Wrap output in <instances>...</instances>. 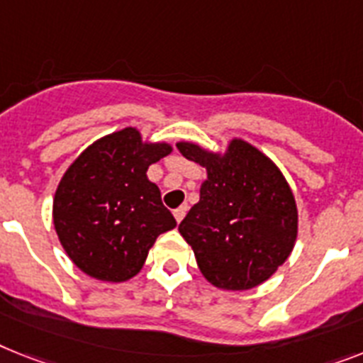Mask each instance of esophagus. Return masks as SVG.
Here are the masks:
<instances>
[{
    "instance_id": "1",
    "label": "esophagus",
    "mask_w": 363,
    "mask_h": 363,
    "mask_svg": "<svg viewBox=\"0 0 363 363\" xmlns=\"http://www.w3.org/2000/svg\"><path fill=\"white\" fill-rule=\"evenodd\" d=\"M172 213H174L176 223H182V218H184L185 213H187V206H179V208H176Z\"/></svg>"
}]
</instances>
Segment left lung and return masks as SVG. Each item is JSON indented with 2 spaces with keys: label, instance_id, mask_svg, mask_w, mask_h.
I'll return each mask as SVG.
<instances>
[{
  "label": "left lung",
  "instance_id": "obj_1",
  "mask_svg": "<svg viewBox=\"0 0 363 363\" xmlns=\"http://www.w3.org/2000/svg\"><path fill=\"white\" fill-rule=\"evenodd\" d=\"M178 150L206 169L200 200L179 224L209 284L228 291L259 286L286 262L296 241L298 211L284 174L242 139L224 154L182 140Z\"/></svg>",
  "mask_w": 363,
  "mask_h": 363
}]
</instances>
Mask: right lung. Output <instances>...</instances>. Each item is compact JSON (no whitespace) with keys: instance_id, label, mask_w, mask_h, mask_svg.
Returning <instances> with one entry per match:
<instances>
[{"instance_id":"1","label":"right lung","mask_w":363,"mask_h":363,"mask_svg":"<svg viewBox=\"0 0 363 363\" xmlns=\"http://www.w3.org/2000/svg\"><path fill=\"white\" fill-rule=\"evenodd\" d=\"M169 143H146L124 128L92 143L68 167L53 196V226L77 269L101 282H125L176 220L146 176L169 155Z\"/></svg>"}]
</instances>
